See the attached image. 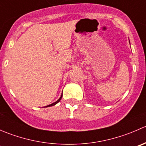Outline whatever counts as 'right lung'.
<instances>
[{
  "label": "right lung",
  "mask_w": 146,
  "mask_h": 146,
  "mask_svg": "<svg viewBox=\"0 0 146 146\" xmlns=\"http://www.w3.org/2000/svg\"><path fill=\"white\" fill-rule=\"evenodd\" d=\"M62 96H63V95H61V96L60 97V98L58 100H57L56 102H54V103H52V104H49V105H47V106H46V107H51V106H54V105H55V104H56L58 102H60V100H61V98H62Z\"/></svg>",
  "instance_id": "right-lung-1"
}]
</instances>
